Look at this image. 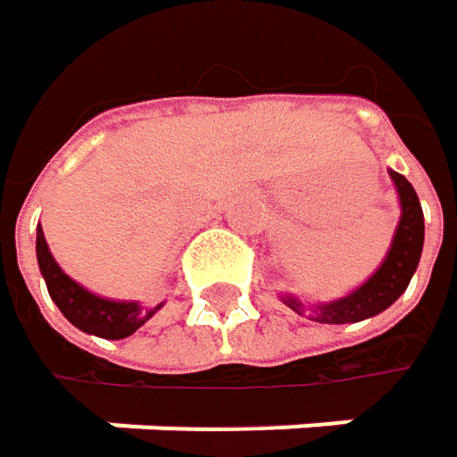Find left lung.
<instances>
[{"mask_svg":"<svg viewBox=\"0 0 457 457\" xmlns=\"http://www.w3.org/2000/svg\"><path fill=\"white\" fill-rule=\"evenodd\" d=\"M390 179L395 181V189L401 197V223L395 228V237H393V245H390L385 262L377 268L375 276L364 286H359L356 291H351L348 296L328 302V304H314L310 320L328 322V325L361 322L367 317H375L379 312L387 310L408 288V280L419 268V257H421V246H424V212H421V203H419L411 181L403 174L390 171ZM283 302L299 314L307 312V307L294 296H283Z\"/></svg>","mask_w":457,"mask_h":457,"instance_id":"8db88e82","label":"left lung"}]
</instances>
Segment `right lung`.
<instances>
[{
	"instance_id": "obj_1",
	"label": "right lung",
	"mask_w": 457,
	"mask_h": 457,
	"mask_svg": "<svg viewBox=\"0 0 457 457\" xmlns=\"http://www.w3.org/2000/svg\"><path fill=\"white\" fill-rule=\"evenodd\" d=\"M36 254H38V268L46 280L54 304L75 328H80L82 333L119 341V338L132 336L137 328H143L147 320L161 310V304L153 310H143L137 302H114V299H104V296H96L87 288H82L80 283H75L51 257L41 226L36 234Z\"/></svg>"
}]
</instances>
